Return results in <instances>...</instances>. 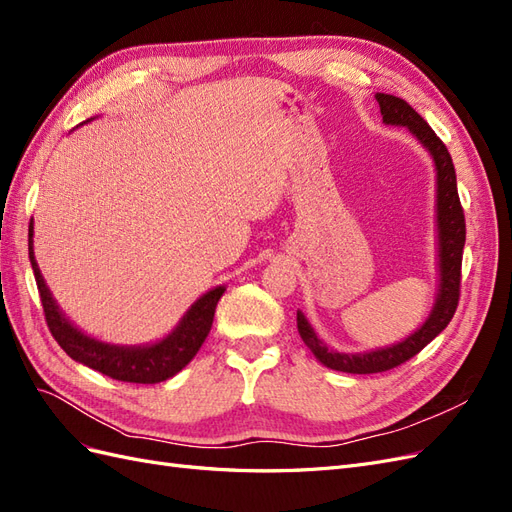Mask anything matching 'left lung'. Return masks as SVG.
<instances>
[{
    "label": "left lung",
    "instance_id": "left-lung-1",
    "mask_svg": "<svg viewBox=\"0 0 512 512\" xmlns=\"http://www.w3.org/2000/svg\"><path fill=\"white\" fill-rule=\"evenodd\" d=\"M380 104V113L384 123L391 126H406L418 141H421L433 156L438 170V247H440V292L436 305L431 309V316L418 331H414L404 342L391 348H382L363 354H344L333 352L324 346L314 329L301 312H297V327L305 346L314 352L316 359L337 371L346 374H380L389 371L401 363L410 361L414 354L421 352L433 337H438L446 324L455 316L459 305V288H461V258L463 245H466V218L459 203L455 166L446 145L440 141L429 128V123L418 115L414 108L401 98L389 94H376Z\"/></svg>",
    "mask_w": 512,
    "mask_h": 512
}]
</instances>
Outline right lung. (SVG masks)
<instances>
[{
    "label": "right lung",
    "mask_w": 512,
    "mask_h": 512,
    "mask_svg": "<svg viewBox=\"0 0 512 512\" xmlns=\"http://www.w3.org/2000/svg\"><path fill=\"white\" fill-rule=\"evenodd\" d=\"M32 237H34V224L29 222V260H32L46 327H49L55 342L64 348V352L72 356L74 361L96 369L100 374L113 380L156 384V382L173 378L177 371H181L194 359L198 348L203 346V342L211 331L215 307H218V301L226 290L224 286H218L209 290L207 294H203V297L190 307V312L183 316L179 327L158 344L138 346V348L102 344V342H96V339L83 335L76 327H72V324L64 318V314L59 312V307L55 305L51 292L46 288L40 275L38 262L34 258Z\"/></svg>",
    "instance_id": "1"
}]
</instances>
